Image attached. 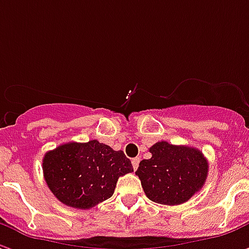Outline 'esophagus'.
<instances>
[{"label":"esophagus","instance_id":"34e87169","mask_svg":"<svg viewBox=\"0 0 249 249\" xmlns=\"http://www.w3.org/2000/svg\"><path fill=\"white\" fill-rule=\"evenodd\" d=\"M139 162H140V159H139V157H136V159H133V160H132L133 169H137V167H139Z\"/></svg>","mask_w":249,"mask_h":249}]
</instances>
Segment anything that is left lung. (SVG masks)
I'll list each match as a JSON object with an SVG mask.
<instances>
[{
  "label": "left lung",
  "instance_id": "left-lung-1",
  "mask_svg": "<svg viewBox=\"0 0 249 249\" xmlns=\"http://www.w3.org/2000/svg\"><path fill=\"white\" fill-rule=\"evenodd\" d=\"M149 152L151 159L140 161L136 171L149 200L178 205L203 188L208 176V161L203 152L168 141H159Z\"/></svg>",
  "mask_w": 249,
  "mask_h": 249
}]
</instances>
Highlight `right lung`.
Returning a JSON list of instances; mask_svg holds the SVG:
<instances>
[{"label":"right lung","mask_w":249,"mask_h":249,"mask_svg":"<svg viewBox=\"0 0 249 249\" xmlns=\"http://www.w3.org/2000/svg\"><path fill=\"white\" fill-rule=\"evenodd\" d=\"M42 171L49 189L62 204L89 209L110 197L120 176L133 172V167L123 151L90 140L71 141L46 152Z\"/></svg>","instance_id":"1"}]
</instances>
